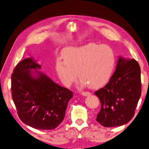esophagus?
Instances as JSON below:
<instances>
[{"label":"esophagus","instance_id":"34e87169","mask_svg":"<svg viewBox=\"0 0 149 149\" xmlns=\"http://www.w3.org/2000/svg\"><path fill=\"white\" fill-rule=\"evenodd\" d=\"M81 95L85 96V97H87V96H89V95H91V93L87 92V91H86V92H82V93H81Z\"/></svg>","mask_w":149,"mask_h":149}]
</instances>
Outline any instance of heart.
Segmentation results:
<instances>
[{
    "instance_id": "obj_1",
    "label": "heart",
    "mask_w": 149,
    "mask_h": 149,
    "mask_svg": "<svg viewBox=\"0 0 149 149\" xmlns=\"http://www.w3.org/2000/svg\"><path fill=\"white\" fill-rule=\"evenodd\" d=\"M64 60L58 58L55 68L65 86L70 87L79 77L80 85L91 88L102 86L114 69L116 56L107 45L90 42L84 46L70 47L63 51Z\"/></svg>"
}]
</instances>
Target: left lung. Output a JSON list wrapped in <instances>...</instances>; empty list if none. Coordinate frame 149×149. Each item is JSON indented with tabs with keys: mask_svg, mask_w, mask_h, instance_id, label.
Instances as JSON below:
<instances>
[{
	"mask_svg": "<svg viewBox=\"0 0 149 149\" xmlns=\"http://www.w3.org/2000/svg\"><path fill=\"white\" fill-rule=\"evenodd\" d=\"M95 94L101 109L97 121L104 127L121 126L132 120L141 95V68L134 59L119 56L112 76Z\"/></svg>",
	"mask_w": 149,
	"mask_h": 149,
	"instance_id": "8db88e82",
	"label": "left lung"
}]
</instances>
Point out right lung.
I'll use <instances>...</instances> for the list:
<instances>
[{
  "label": "right lung",
  "instance_id": "1",
  "mask_svg": "<svg viewBox=\"0 0 149 149\" xmlns=\"http://www.w3.org/2000/svg\"><path fill=\"white\" fill-rule=\"evenodd\" d=\"M41 68L31 57L19 62L11 76L12 97L24 123L37 130H53L64 120L73 93L54 83Z\"/></svg>",
  "mask_w": 149,
  "mask_h": 149
}]
</instances>
